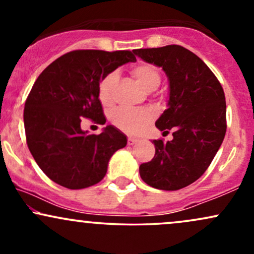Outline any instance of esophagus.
I'll list each match as a JSON object with an SVG mask.
<instances>
[{
	"mask_svg": "<svg viewBox=\"0 0 254 254\" xmlns=\"http://www.w3.org/2000/svg\"><path fill=\"white\" fill-rule=\"evenodd\" d=\"M137 142H138V139L135 138V137H129V138H127V144L129 145H133L137 143Z\"/></svg>",
	"mask_w": 254,
	"mask_h": 254,
	"instance_id": "esophagus-1",
	"label": "esophagus"
}]
</instances>
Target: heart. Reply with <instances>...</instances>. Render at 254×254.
<instances>
[{
    "label": "heart",
    "instance_id": "1",
    "mask_svg": "<svg viewBox=\"0 0 254 254\" xmlns=\"http://www.w3.org/2000/svg\"><path fill=\"white\" fill-rule=\"evenodd\" d=\"M132 74L139 84L149 92L156 89L161 82L160 71L151 64H138L132 69ZM118 78V71H111L99 83V99L105 106H111L115 103V90ZM153 116L150 110H130L122 107L112 113V122L116 127L125 132L137 133L149 123Z\"/></svg>",
    "mask_w": 254,
    "mask_h": 254
}]
</instances>
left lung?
<instances>
[{
	"mask_svg": "<svg viewBox=\"0 0 254 254\" xmlns=\"http://www.w3.org/2000/svg\"><path fill=\"white\" fill-rule=\"evenodd\" d=\"M136 56L167 75V110L156 121L160 131H173L165 143L154 139L155 155L139 166L142 180L159 190L186 188L211 164L226 135V98L209 66L180 45L137 49Z\"/></svg>",
	"mask_w": 254,
	"mask_h": 254,
	"instance_id": "obj_1",
	"label": "left lung"
}]
</instances>
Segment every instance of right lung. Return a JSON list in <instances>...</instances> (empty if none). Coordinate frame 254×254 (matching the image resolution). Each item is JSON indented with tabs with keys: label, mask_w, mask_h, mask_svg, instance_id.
<instances>
[{
	"label": "right lung",
	"mask_w": 254,
	"mask_h": 254,
	"mask_svg": "<svg viewBox=\"0 0 254 254\" xmlns=\"http://www.w3.org/2000/svg\"><path fill=\"white\" fill-rule=\"evenodd\" d=\"M131 51L75 50L52 62L39 75L25 104L28 149L52 182L70 190L103 180L111 156L127 145L113 125L100 135L81 129V118L106 123L100 100L101 80L127 62Z\"/></svg>",
	"instance_id": "obj_1"
}]
</instances>
